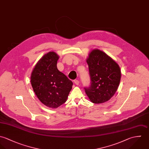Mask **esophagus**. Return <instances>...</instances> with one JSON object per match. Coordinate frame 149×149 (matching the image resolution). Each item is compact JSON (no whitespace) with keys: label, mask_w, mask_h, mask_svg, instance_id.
Returning a JSON list of instances; mask_svg holds the SVG:
<instances>
[{"label":"esophagus","mask_w":149,"mask_h":149,"mask_svg":"<svg viewBox=\"0 0 149 149\" xmlns=\"http://www.w3.org/2000/svg\"><path fill=\"white\" fill-rule=\"evenodd\" d=\"M74 83H75V84L76 85H78L79 84V81L78 80H77V79H75V80H74Z\"/></svg>","instance_id":"34e87169"}]
</instances>
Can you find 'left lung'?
Returning a JSON list of instances; mask_svg holds the SVG:
<instances>
[{
  "label": "left lung",
  "mask_w": 149,
  "mask_h": 149,
  "mask_svg": "<svg viewBox=\"0 0 149 149\" xmlns=\"http://www.w3.org/2000/svg\"><path fill=\"white\" fill-rule=\"evenodd\" d=\"M90 84L84 88L90 100L94 104L110 100L119 87L121 71L119 65L104 52L93 50L86 60Z\"/></svg>",
  "instance_id": "1"
}]
</instances>
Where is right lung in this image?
Wrapping results in <instances>:
<instances>
[{"label":"right lung","instance_id":"right-lung-1","mask_svg":"<svg viewBox=\"0 0 149 149\" xmlns=\"http://www.w3.org/2000/svg\"><path fill=\"white\" fill-rule=\"evenodd\" d=\"M59 56L54 52L44 55L35 65L31 75V84L40 101L56 108L63 104L72 89V82L57 68Z\"/></svg>","mask_w":149,"mask_h":149}]
</instances>
